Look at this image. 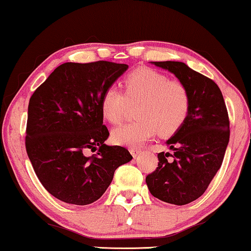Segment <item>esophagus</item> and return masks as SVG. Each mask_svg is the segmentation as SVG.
<instances>
[{"label":"esophagus","mask_w":251,"mask_h":251,"mask_svg":"<svg viewBox=\"0 0 251 251\" xmlns=\"http://www.w3.org/2000/svg\"><path fill=\"white\" fill-rule=\"evenodd\" d=\"M129 152H130V154L134 156V158H136V156L141 153V150L140 149H135V148H130L129 149Z\"/></svg>","instance_id":"1"}]
</instances>
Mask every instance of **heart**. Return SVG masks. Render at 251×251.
<instances>
[{
  "label": "heart",
  "instance_id": "b5f03b06",
  "mask_svg": "<svg viewBox=\"0 0 251 251\" xmlns=\"http://www.w3.org/2000/svg\"><path fill=\"white\" fill-rule=\"evenodd\" d=\"M124 93L116 87L104 90L100 108L111 124L124 119L128 106H135L136 122L117 127L111 140L118 145L138 148L158 132L168 136L184 124L190 110L192 97L188 88L180 81L148 67L130 72L123 82Z\"/></svg>",
  "mask_w": 251,
  "mask_h": 251
}]
</instances>
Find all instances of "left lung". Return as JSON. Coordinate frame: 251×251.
<instances>
[{
  "label": "left lung",
  "mask_w": 251,
  "mask_h": 251,
  "mask_svg": "<svg viewBox=\"0 0 251 251\" xmlns=\"http://www.w3.org/2000/svg\"><path fill=\"white\" fill-rule=\"evenodd\" d=\"M153 64L170 71L188 88L192 103L184 124L167 141L174 153H159L158 167L145 181L160 201L186 205L203 195L222 166L230 138L229 115L221 90L212 78L181 62Z\"/></svg>",
  "instance_id": "obj_1"
}]
</instances>
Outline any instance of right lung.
Listing matches in <instances>:
<instances>
[{
    "label": "right lung",
    "instance_id": "right-lung-1",
    "mask_svg": "<svg viewBox=\"0 0 251 251\" xmlns=\"http://www.w3.org/2000/svg\"><path fill=\"white\" fill-rule=\"evenodd\" d=\"M128 69L114 62L64 63L32 93L25 150L39 181L57 200L91 204L102 196L115 170L133 159L128 150L104 141L100 100ZM89 151H97L88 157Z\"/></svg>",
    "mask_w": 251,
    "mask_h": 251
}]
</instances>
